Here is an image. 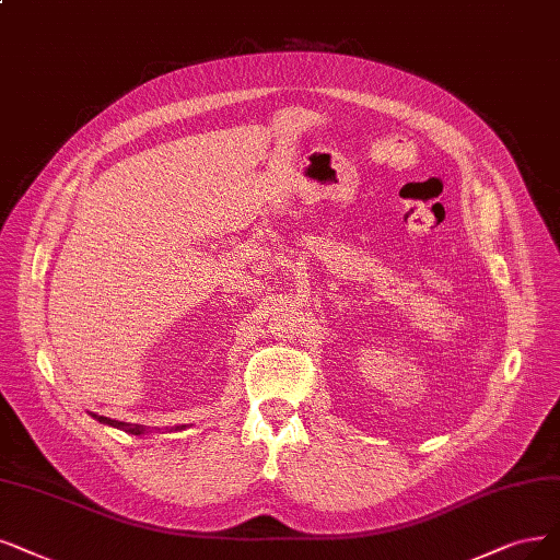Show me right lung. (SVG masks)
Listing matches in <instances>:
<instances>
[{"mask_svg":"<svg viewBox=\"0 0 560 560\" xmlns=\"http://www.w3.org/2000/svg\"><path fill=\"white\" fill-rule=\"evenodd\" d=\"M98 422H103V424H110V427H117V429H124V431H129V433H142L144 429L142 427H138V424H127V422H117V420H110V418H98Z\"/></svg>","mask_w":560,"mask_h":560,"instance_id":"1","label":"right lung"}]
</instances>
